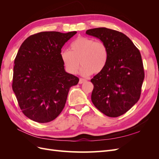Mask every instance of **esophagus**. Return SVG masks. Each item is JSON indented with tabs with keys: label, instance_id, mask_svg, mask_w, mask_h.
I'll return each mask as SVG.
<instances>
[{
	"label": "esophagus",
	"instance_id": "34e87169",
	"mask_svg": "<svg viewBox=\"0 0 159 159\" xmlns=\"http://www.w3.org/2000/svg\"><path fill=\"white\" fill-rule=\"evenodd\" d=\"M87 81L85 79H83V78H80V81H79V84H83V83H84V82H85V81Z\"/></svg>",
	"mask_w": 159,
	"mask_h": 159
}]
</instances>
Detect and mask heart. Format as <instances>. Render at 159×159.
Segmentation results:
<instances>
[{"label": "heart", "instance_id": "1", "mask_svg": "<svg viewBox=\"0 0 159 159\" xmlns=\"http://www.w3.org/2000/svg\"><path fill=\"white\" fill-rule=\"evenodd\" d=\"M70 48V50H62L60 57L66 71L71 74L78 73L81 64L83 67L80 74L84 76L92 72L99 73L107 64L108 50L102 41L79 36L71 43Z\"/></svg>", "mask_w": 159, "mask_h": 159}]
</instances>
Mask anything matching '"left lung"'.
I'll return each instance as SVG.
<instances>
[{
    "label": "left lung",
    "instance_id": "left-lung-1",
    "mask_svg": "<svg viewBox=\"0 0 159 159\" xmlns=\"http://www.w3.org/2000/svg\"><path fill=\"white\" fill-rule=\"evenodd\" d=\"M85 33L98 38L108 50L105 68L91 80L93 84L91 101L107 116L119 117L140 98L145 78L141 53L122 32L96 28Z\"/></svg>",
    "mask_w": 159,
    "mask_h": 159
}]
</instances>
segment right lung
<instances>
[{"label": "right lung", "mask_w": 159, "mask_h": 159, "mask_svg": "<svg viewBox=\"0 0 159 159\" xmlns=\"http://www.w3.org/2000/svg\"><path fill=\"white\" fill-rule=\"evenodd\" d=\"M77 33L42 32L24 41L14 60L12 90L26 116L38 123L55 119L79 78L66 72L60 57L65 43Z\"/></svg>", "instance_id": "obj_1"}]
</instances>
